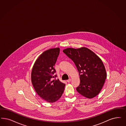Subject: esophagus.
<instances>
[{"label": "esophagus", "instance_id": "esophagus-1", "mask_svg": "<svg viewBox=\"0 0 126 126\" xmlns=\"http://www.w3.org/2000/svg\"><path fill=\"white\" fill-rule=\"evenodd\" d=\"M66 81H67V82H70L71 81V79H69L67 80Z\"/></svg>", "mask_w": 126, "mask_h": 126}]
</instances>
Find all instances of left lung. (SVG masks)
<instances>
[{"instance_id": "left-lung-1", "label": "left lung", "mask_w": 126, "mask_h": 126, "mask_svg": "<svg viewBox=\"0 0 126 126\" xmlns=\"http://www.w3.org/2000/svg\"><path fill=\"white\" fill-rule=\"evenodd\" d=\"M63 52L74 61L79 72L80 84L76 90L88 99L97 95L107 78L106 69L100 57L86 47L67 48Z\"/></svg>"}]
</instances>
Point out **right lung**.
<instances>
[{
    "label": "right lung",
    "instance_id": "right-lung-1",
    "mask_svg": "<svg viewBox=\"0 0 126 126\" xmlns=\"http://www.w3.org/2000/svg\"><path fill=\"white\" fill-rule=\"evenodd\" d=\"M60 50V48L56 47L44 51L35 61L31 73V81L35 91L49 103H53L61 98L65 87L59 79L52 80L55 77L54 66Z\"/></svg>",
    "mask_w": 126,
    "mask_h": 126
}]
</instances>
